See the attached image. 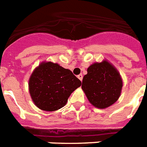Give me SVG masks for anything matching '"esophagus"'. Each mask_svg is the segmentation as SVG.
I'll use <instances>...</instances> for the list:
<instances>
[{
    "label": "esophagus",
    "instance_id": "34e87169",
    "mask_svg": "<svg viewBox=\"0 0 147 147\" xmlns=\"http://www.w3.org/2000/svg\"><path fill=\"white\" fill-rule=\"evenodd\" d=\"M77 77L79 78V80L80 81L83 80V75H82V74H79V75H78V76H77Z\"/></svg>",
    "mask_w": 147,
    "mask_h": 147
}]
</instances>
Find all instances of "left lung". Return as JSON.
Here are the masks:
<instances>
[{"instance_id": "left-lung-1", "label": "left lung", "mask_w": 147, "mask_h": 147, "mask_svg": "<svg viewBox=\"0 0 147 147\" xmlns=\"http://www.w3.org/2000/svg\"><path fill=\"white\" fill-rule=\"evenodd\" d=\"M122 86L120 74L105 60L90 65L82 82V89L88 100L98 109L113 105L120 97Z\"/></svg>"}]
</instances>
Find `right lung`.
Returning <instances> with one entry per match:
<instances>
[{
	"mask_svg": "<svg viewBox=\"0 0 147 147\" xmlns=\"http://www.w3.org/2000/svg\"><path fill=\"white\" fill-rule=\"evenodd\" d=\"M81 81L68 69L52 62H42L32 74L29 90L34 104L43 111H53L66 105Z\"/></svg>",
	"mask_w": 147,
	"mask_h": 147,
	"instance_id": "add662e5",
	"label": "right lung"
}]
</instances>
